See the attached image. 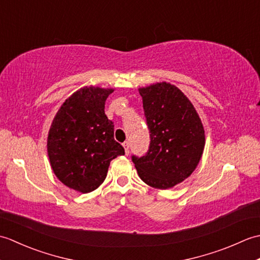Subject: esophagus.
Segmentation results:
<instances>
[{
    "instance_id": "esophagus-1",
    "label": "esophagus",
    "mask_w": 260,
    "mask_h": 260,
    "mask_svg": "<svg viewBox=\"0 0 260 260\" xmlns=\"http://www.w3.org/2000/svg\"><path fill=\"white\" fill-rule=\"evenodd\" d=\"M123 146H124V148H125V153H126V154H128V153H129V142H128V141L124 142Z\"/></svg>"
}]
</instances>
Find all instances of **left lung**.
Returning <instances> with one entry per match:
<instances>
[{"label": "left lung", "instance_id": "8db88e82", "mask_svg": "<svg viewBox=\"0 0 260 260\" xmlns=\"http://www.w3.org/2000/svg\"><path fill=\"white\" fill-rule=\"evenodd\" d=\"M139 91L151 142L145 155H133L132 161L146 184L170 189L189 178L200 162L206 144L202 121L174 85L157 82Z\"/></svg>", "mask_w": 260, "mask_h": 260}]
</instances>
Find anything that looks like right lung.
<instances>
[{
    "label": "right lung",
    "instance_id": "1",
    "mask_svg": "<svg viewBox=\"0 0 260 260\" xmlns=\"http://www.w3.org/2000/svg\"><path fill=\"white\" fill-rule=\"evenodd\" d=\"M114 89L84 87L59 108L48 134L47 150L57 178L70 189L88 193L106 179L112 159L124 155L114 140L105 103Z\"/></svg>",
    "mask_w": 260,
    "mask_h": 260
}]
</instances>
